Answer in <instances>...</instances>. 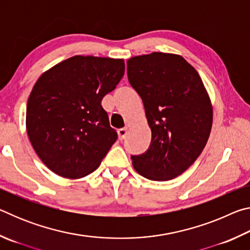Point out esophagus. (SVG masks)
I'll return each instance as SVG.
<instances>
[{"instance_id": "esophagus-1", "label": "esophagus", "mask_w": 250, "mask_h": 250, "mask_svg": "<svg viewBox=\"0 0 250 250\" xmlns=\"http://www.w3.org/2000/svg\"><path fill=\"white\" fill-rule=\"evenodd\" d=\"M126 133H128V128H122L118 130V135H119V139L120 140H124L125 138Z\"/></svg>"}]
</instances>
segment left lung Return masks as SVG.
I'll return each instance as SVG.
<instances>
[{"label":"left lung","instance_id":"obj_1","mask_svg":"<svg viewBox=\"0 0 250 250\" xmlns=\"http://www.w3.org/2000/svg\"><path fill=\"white\" fill-rule=\"evenodd\" d=\"M126 71L152 132L149 149L131 155L133 167L152 181L174 179L195 162L208 140L213 107L204 83L196 69L175 54L131 57Z\"/></svg>","mask_w":250,"mask_h":250}]
</instances>
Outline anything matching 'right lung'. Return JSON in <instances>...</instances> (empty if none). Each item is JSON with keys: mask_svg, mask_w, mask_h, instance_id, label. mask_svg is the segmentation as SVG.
<instances>
[{"mask_svg": "<svg viewBox=\"0 0 250 250\" xmlns=\"http://www.w3.org/2000/svg\"><path fill=\"white\" fill-rule=\"evenodd\" d=\"M124 74V59L77 55L45 71L34 84L26 130L50 171L80 179L100 166L118 139L101 100Z\"/></svg>", "mask_w": 250, "mask_h": 250, "instance_id": "add662e5", "label": "right lung"}]
</instances>
